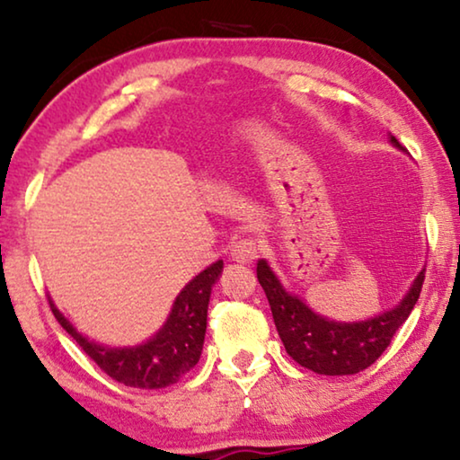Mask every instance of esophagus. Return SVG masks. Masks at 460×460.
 Here are the masks:
<instances>
[{"mask_svg": "<svg viewBox=\"0 0 460 460\" xmlns=\"http://www.w3.org/2000/svg\"><path fill=\"white\" fill-rule=\"evenodd\" d=\"M232 261L236 263H251L253 260H257L260 255V244L253 238H243V241H236L232 244Z\"/></svg>", "mask_w": 460, "mask_h": 460, "instance_id": "obj_1", "label": "esophagus"}]
</instances>
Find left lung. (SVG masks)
Masks as SVG:
<instances>
[{
    "label": "left lung",
    "mask_w": 460,
    "mask_h": 460,
    "mask_svg": "<svg viewBox=\"0 0 460 460\" xmlns=\"http://www.w3.org/2000/svg\"><path fill=\"white\" fill-rule=\"evenodd\" d=\"M389 142L406 153V148L394 136H389ZM257 280L266 291L276 331L285 343L287 354L304 368L335 376L356 375L379 360V356L392 343L395 331L406 323L417 304L425 280V268L417 274L398 305L379 316L358 320V323H337L320 316L297 295L288 293L280 285L279 276L272 272L266 260L257 261Z\"/></svg>",
    "instance_id": "1"
}]
</instances>
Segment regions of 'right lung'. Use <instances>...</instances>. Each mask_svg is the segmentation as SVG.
Wrapping results in <instances>:
<instances>
[{
  "label": "right lung",
  "instance_id": "obj_1",
  "mask_svg": "<svg viewBox=\"0 0 460 460\" xmlns=\"http://www.w3.org/2000/svg\"><path fill=\"white\" fill-rule=\"evenodd\" d=\"M224 261L219 260L188 282L175 297L165 324L153 337L131 348H109L90 341L75 329L65 314L48 297L56 320L81 345V349L104 370L111 379L128 387L161 389L178 383L197 367L207 331V307L211 288L219 280Z\"/></svg>",
  "mask_w": 460,
  "mask_h": 460
}]
</instances>
